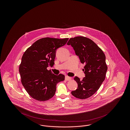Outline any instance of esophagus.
<instances>
[{"instance_id":"1","label":"esophagus","mask_w":130,"mask_h":130,"mask_svg":"<svg viewBox=\"0 0 130 130\" xmlns=\"http://www.w3.org/2000/svg\"><path fill=\"white\" fill-rule=\"evenodd\" d=\"M65 80L69 81L71 80L72 79V78L71 77H69L68 76H65Z\"/></svg>"}]
</instances>
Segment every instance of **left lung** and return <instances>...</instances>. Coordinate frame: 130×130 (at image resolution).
I'll return each instance as SVG.
<instances>
[{"label": "left lung", "mask_w": 130, "mask_h": 130, "mask_svg": "<svg viewBox=\"0 0 130 130\" xmlns=\"http://www.w3.org/2000/svg\"><path fill=\"white\" fill-rule=\"evenodd\" d=\"M67 45L73 47L81 63L85 64L82 70L85 77L82 80L77 76L74 77L78 87L71 93L77 99L89 98L99 89L105 80L108 69L105 54L93 40L86 37L71 38Z\"/></svg>", "instance_id": "8db88e82"}]
</instances>
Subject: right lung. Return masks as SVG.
<instances>
[{"mask_svg":"<svg viewBox=\"0 0 130 130\" xmlns=\"http://www.w3.org/2000/svg\"><path fill=\"white\" fill-rule=\"evenodd\" d=\"M68 39L42 38L24 52L19 72L21 83L32 98L40 101L51 99L56 93V84L65 79L64 75H56L47 68L54 65L56 50L65 45Z\"/></svg>","mask_w":130,"mask_h":130,"instance_id":"add662e5","label":"right lung"}]
</instances>
